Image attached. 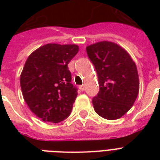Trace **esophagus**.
I'll use <instances>...</instances> for the list:
<instances>
[{
	"label": "esophagus",
	"mask_w": 160,
	"mask_h": 160,
	"mask_svg": "<svg viewBox=\"0 0 160 160\" xmlns=\"http://www.w3.org/2000/svg\"><path fill=\"white\" fill-rule=\"evenodd\" d=\"M79 88H80V91H85V88H86V87H85V86H84V85H81V86H80V87H79Z\"/></svg>",
	"instance_id": "1"
}]
</instances>
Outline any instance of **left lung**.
Segmentation results:
<instances>
[{
    "mask_svg": "<svg viewBox=\"0 0 160 160\" xmlns=\"http://www.w3.org/2000/svg\"><path fill=\"white\" fill-rule=\"evenodd\" d=\"M87 52L99 84V92L92 98L94 110L108 120L122 118L133 106L139 92L135 63L123 48L109 41L87 46Z\"/></svg>",
    "mask_w": 160,
    "mask_h": 160,
    "instance_id": "1",
    "label": "left lung"
}]
</instances>
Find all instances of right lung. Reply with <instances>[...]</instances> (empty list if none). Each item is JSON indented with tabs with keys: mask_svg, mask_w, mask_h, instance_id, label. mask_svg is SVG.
<instances>
[{
	"mask_svg": "<svg viewBox=\"0 0 160 160\" xmlns=\"http://www.w3.org/2000/svg\"><path fill=\"white\" fill-rule=\"evenodd\" d=\"M79 51L76 44L48 43L33 51L20 74L23 98L43 122L57 123L71 113L77 88L68 64Z\"/></svg>",
	"mask_w": 160,
	"mask_h": 160,
	"instance_id": "add662e5",
	"label": "right lung"
}]
</instances>
